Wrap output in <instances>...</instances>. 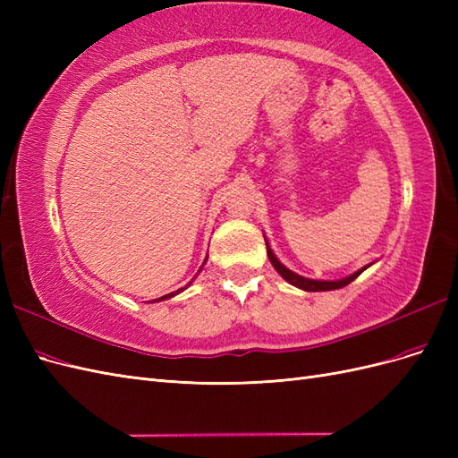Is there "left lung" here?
<instances>
[{
  "instance_id": "1",
  "label": "left lung",
  "mask_w": 458,
  "mask_h": 458,
  "mask_svg": "<svg viewBox=\"0 0 458 458\" xmlns=\"http://www.w3.org/2000/svg\"><path fill=\"white\" fill-rule=\"evenodd\" d=\"M263 239H266V237H263ZM266 246H267V258H269V261H271V266L276 269V273H279L286 283H290V284L296 286V288H300V290H306V293H325V290L344 288L345 284H350L352 281H355L357 276L361 275L367 267H370V266H372V263H369V266H365V267H361V269H357L355 273H352V275H348V276H344V279H338V281H318V279H308V276H301V275L294 273L293 269H288L286 266H283V263L279 261V258H276V256L273 254V250H271V246H269L267 239H266Z\"/></svg>"
}]
</instances>
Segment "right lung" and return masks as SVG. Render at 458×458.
I'll list each match as a JSON object with an SVG mask.
<instances>
[{"label":"right lung","instance_id":"obj_1","mask_svg":"<svg viewBox=\"0 0 458 458\" xmlns=\"http://www.w3.org/2000/svg\"><path fill=\"white\" fill-rule=\"evenodd\" d=\"M206 259H208V256H206ZM206 259H204V263H206ZM204 263H202V266H200V269H199V273L202 271V267H204ZM197 273V275H199ZM192 283V281H191ZM191 283L187 284V286H191ZM187 286H183V288H179V290H175V293H170V294H165V296H162V298H157V300H152V301H162V300H170V298H174V296H177L179 293H183V290L187 288Z\"/></svg>","mask_w":458,"mask_h":458}]
</instances>
